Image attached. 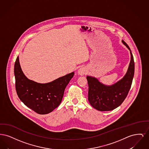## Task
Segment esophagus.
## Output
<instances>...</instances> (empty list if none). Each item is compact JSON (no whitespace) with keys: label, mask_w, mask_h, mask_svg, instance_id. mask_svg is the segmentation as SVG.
I'll list each match as a JSON object with an SVG mask.
<instances>
[{"label":"esophagus","mask_w":149,"mask_h":149,"mask_svg":"<svg viewBox=\"0 0 149 149\" xmlns=\"http://www.w3.org/2000/svg\"><path fill=\"white\" fill-rule=\"evenodd\" d=\"M86 70L84 68H81L79 69L78 70V74L80 75H84L86 74Z\"/></svg>","instance_id":"34e87169"}]
</instances>
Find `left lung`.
Listing matches in <instances>:
<instances>
[{"label":"left lung","mask_w":149,"mask_h":149,"mask_svg":"<svg viewBox=\"0 0 149 149\" xmlns=\"http://www.w3.org/2000/svg\"><path fill=\"white\" fill-rule=\"evenodd\" d=\"M123 43L130 51L131 61L127 72L119 81L111 86L100 83L96 78L86 77L89 86L88 100L91 105L100 111H109L120 106L126 98L131 88L134 75V57L127 44Z\"/></svg>","instance_id":"8db88e82"}]
</instances>
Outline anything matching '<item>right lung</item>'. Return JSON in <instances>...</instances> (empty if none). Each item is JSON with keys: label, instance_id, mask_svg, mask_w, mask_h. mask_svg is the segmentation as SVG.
Returning <instances> with one entry per match:
<instances>
[{"label": "right lung", "instance_id": "add662e5", "mask_svg": "<svg viewBox=\"0 0 149 149\" xmlns=\"http://www.w3.org/2000/svg\"><path fill=\"white\" fill-rule=\"evenodd\" d=\"M14 72L15 89L19 98L26 106L40 114L49 113L59 106L65 89L74 75L72 72L49 83H38L24 75L18 56L14 64Z\"/></svg>", "mask_w": 149, "mask_h": 149}]
</instances>
